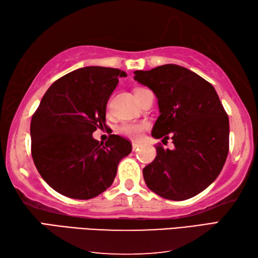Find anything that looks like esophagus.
Listing matches in <instances>:
<instances>
[{
    "mask_svg": "<svg viewBox=\"0 0 258 258\" xmlns=\"http://www.w3.org/2000/svg\"><path fill=\"white\" fill-rule=\"evenodd\" d=\"M140 147V144L137 143V141H133V149L134 150H137Z\"/></svg>",
    "mask_w": 258,
    "mask_h": 258,
    "instance_id": "34e87169",
    "label": "esophagus"
}]
</instances>
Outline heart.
Listing matches in <instances>:
<instances>
[{
    "instance_id": "heart-1",
    "label": "heart",
    "mask_w": 258,
    "mask_h": 258,
    "mask_svg": "<svg viewBox=\"0 0 258 258\" xmlns=\"http://www.w3.org/2000/svg\"><path fill=\"white\" fill-rule=\"evenodd\" d=\"M149 124L146 121H129L123 122L120 125L118 131L123 136H127L129 138L139 139L146 129H148Z\"/></svg>"
}]
</instances>
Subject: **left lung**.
<instances>
[{"mask_svg":"<svg viewBox=\"0 0 258 258\" xmlns=\"http://www.w3.org/2000/svg\"><path fill=\"white\" fill-rule=\"evenodd\" d=\"M135 80L151 89L160 115L156 139H172V150L157 146L155 160L143 170L147 186L162 198L185 201L198 195L222 171L229 149V121L215 88L177 64L135 71Z\"/></svg>","mask_w":258,"mask_h":258,"instance_id":"8db88e82","label":"left lung"}]
</instances>
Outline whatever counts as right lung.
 <instances>
[{
  "label": "right lung",
  "mask_w": 258,
  "mask_h": 258,
  "mask_svg": "<svg viewBox=\"0 0 258 258\" xmlns=\"http://www.w3.org/2000/svg\"><path fill=\"white\" fill-rule=\"evenodd\" d=\"M124 71L86 67L52 85L31 120V152L36 169L63 196L90 199L112 185L133 147L111 135L106 144L92 134L106 121L107 102Z\"/></svg>",
  "instance_id": "add662e5"
}]
</instances>
